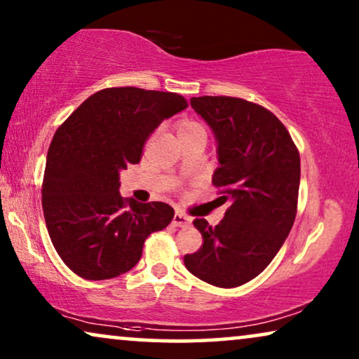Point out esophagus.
Instances as JSON below:
<instances>
[{"instance_id": "34e87169", "label": "esophagus", "mask_w": 359, "mask_h": 359, "mask_svg": "<svg viewBox=\"0 0 359 359\" xmlns=\"http://www.w3.org/2000/svg\"><path fill=\"white\" fill-rule=\"evenodd\" d=\"M191 224V217L188 215H184L183 212H180V210H176L175 217H173V225L176 227H186V225Z\"/></svg>"}]
</instances>
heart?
<instances>
[{
	"label": "heart",
	"instance_id": "obj_1",
	"mask_svg": "<svg viewBox=\"0 0 359 359\" xmlns=\"http://www.w3.org/2000/svg\"><path fill=\"white\" fill-rule=\"evenodd\" d=\"M191 134H205V129L196 121H181L178 124V135H191Z\"/></svg>",
	"mask_w": 359,
	"mask_h": 359
}]
</instances>
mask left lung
I'll return each instance as SVG.
<instances>
[{
	"mask_svg": "<svg viewBox=\"0 0 359 359\" xmlns=\"http://www.w3.org/2000/svg\"><path fill=\"white\" fill-rule=\"evenodd\" d=\"M191 107L210 127L219 166L212 183L229 201L212 227L194 219L203 247L186 255L196 278L217 287H237L257 278L276 257L297 210L301 158L283 122L255 102L230 96L191 97Z\"/></svg>",
	"mask_w": 359,
	"mask_h": 359,
	"instance_id": "8db88e82",
	"label": "left lung"
}]
</instances>
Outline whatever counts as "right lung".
I'll return each instance as SVG.
<instances>
[{
    "label": "right lung",
    "instance_id": "obj_1",
    "mask_svg": "<svg viewBox=\"0 0 359 359\" xmlns=\"http://www.w3.org/2000/svg\"><path fill=\"white\" fill-rule=\"evenodd\" d=\"M188 107L176 93L106 88L58 127L48 147L42 209L58 257L78 276L101 281L135 266L145 238L175 210L119 194V175L140 161L161 121Z\"/></svg>",
    "mask_w": 359,
    "mask_h": 359
}]
</instances>
